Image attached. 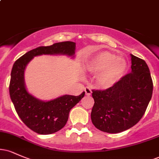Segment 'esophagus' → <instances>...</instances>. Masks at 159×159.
<instances>
[{"mask_svg":"<svg viewBox=\"0 0 159 159\" xmlns=\"http://www.w3.org/2000/svg\"><path fill=\"white\" fill-rule=\"evenodd\" d=\"M84 91H85V94L87 95V96H90L91 93H92V90H91V88H90V87H85Z\"/></svg>","mask_w":159,"mask_h":159,"instance_id":"1","label":"esophagus"}]
</instances>
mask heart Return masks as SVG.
<instances>
[{
    "label": "heart",
    "instance_id": "heart-1",
    "mask_svg": "<svg viewBox=\"0 0 159 159\" xmlns=\"http://www.w3.org/2000/svg\"><path fill=\"white\" fill-rule=\"evenodd\" d=\"M86 69L96 76L99 87L107 89L116 84L125 74L127 62L122 56H115L114 53L102 51L96 53L89 60Z\"/></svg>",
    "mask_w": 159,
    "mask_h": 159
}]
</instances>
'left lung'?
Returning a JSON list of instances; mask_svg holds the SVG:
<instances>
[{
	"label": "left lung",
	"instance_id": "1",
	"mask_svg": "<svg viewBox=\"0 0 159 159\" xmlns=\"http://www.w3.org/2000/svg\"><path fill=\"white\" fill-rule=\"evenodd\" d=\"M130 73L105 90H93L94 105L91 120L96 129L119 133L134 126L143 116L152 95L153 84L148 66L131 54Z\"/></svg>",
	"mask_w": 159,
	"mask_h": 159
}]
</instances>
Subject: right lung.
<instances>
[{
	"label": "right lung",
	"instance_id": "add662e5",
	"mask_svg": "<svg viewBox=\"0 0 159 159\" xmlns=\"http://www.w3.org/2000/svg\"><path fill=\"white\" fill-rule=\"evenodd\" d=\"M75 43L62 42L50 46H41L27 52L15 62L11 72L10 95L18 115L29 129L40 134H50L65 126L71 109L81 101L79 96L64 95L42 101L29 93L25 82V70L34 57L43 54H63L74 57Z\"/></svg>",
	"mask_w": 159,
	"mask_h": 159
}]
</instances>
